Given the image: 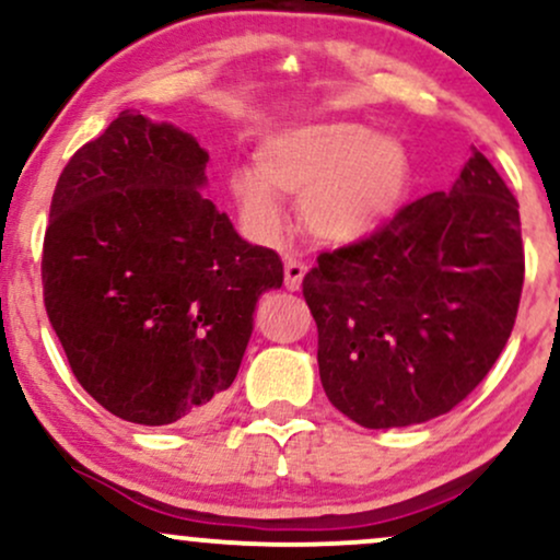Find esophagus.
Masks as SVG:
<instances>
[{
	"label": "esophagus",
	"mask_w": 560,
	"mask_h": 560,
	"mask_svg": "<svg viewBox=\"0 0 560 560\" xmlns=\"http://www.w3.org/2000/svg\"><path fill=\"white\" fill-rule=\"evenodd\" d=\"M307 273V266L298 258H287L284 260V287L289 292H294V289H300L302 279H305Z\"/></svg>",
	"instance_id": "34e87169"
}]
</instances>
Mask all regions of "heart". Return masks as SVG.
I'll return each mask as SVG.
<instances>
[{
	"instance_id": "obj_1",
	"label": "heart",
	"mask_w": 560,
	"mask_h": 560,
	"mask_svg": "<svg viewBox=\"0 0 560 560\" xmlns=\"http://www.w3.org/2000/svg\"><path fill=\"white\" fill-rule=\"evenodd\" d=\"M410 184V160L395 137L361 124L318 120L289 126L260 141L255 171L229 176L242 221L260 240L284 229L279 197H300L311 234L324 242H358L400 210Z\"/></svg>"
}]
</instances>
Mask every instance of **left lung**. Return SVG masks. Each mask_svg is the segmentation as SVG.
I'll return each mask as SVG.
<instances>
[{
	"mask_svg": "<svg viewBox=\"0 0 560 560\" xmlns=\"http://www.w3.org/2000/svg\"><path fill=\"white\" fill-rule=\"evenodd\" d=\"M522 287L518 202L474 150L453 189L320 253L302 279L326 397L365 429L447 413L503 352Z\"/></svg>",
	"mask_w": 560,
	"mask_h": 560,
	"instance_id": "obj_1",
	"label": "left lung"
}]
</instances>
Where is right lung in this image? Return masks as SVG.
<instances>
[{
    "mask_svg": "<svg viewBox=\"0 0 560 560\" xmlns=\"http://www.w3.org/2000/svg\"><path fill=\"white\" fill-rule=\"evenodd\" d=\"M191 133L124 110L60 173L42 284L70 371L102 408L141 427L197 421L240 371L255 302L284 281L199 195Z\"/></svg>",
    "mask_w": 560,
    "mask_h": 560,
    "instance_id": "1",
    "label": "right lung"
}]
</instances>
